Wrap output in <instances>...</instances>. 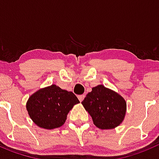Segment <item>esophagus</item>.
Segmentation results:
<instances>
[{
  "instance_id": "34e87169",
  "label": "esophagus",
  "mask_w": 159,
  "mask_h": 159,
  "mask_svg": "<svg viewBox=\"0 0 159 159\" xmlns=\"http://www.w3.org/2000/svg\"><path fill=\"white\" fill-rule=\"evenodd\" d=\"M85 94H83V95H79V96H78V99H79V101L80 102H82V101H83V99L85 98Z\"/></svg>"
}]
</instances>
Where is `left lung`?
Wrapping results in <instances>:
<instances>
[{"instance_id":"left-lung-1","label":"left lung","mask_w":159,"mask_h":159,"mask_svg":"<svg viewBox=\"0 0 159 159\" xmlns=\"http://www.w3.org/2000/svg\"><path fill=\"white\" fill-rule=\"evenodd\" d=\"M82 106L91 116L93 124L102 129H111L123 121L126 113V102L115 91L98 85L92 88Z\"/></svg>"}]
</instances>
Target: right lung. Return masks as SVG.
<instances>
[{"instance_id": "add662e5", "label": "right lung", "mask_w": 159, "mask_h": 159, "mask_svg": "<svg viewBox=\"0 0 159 159\" xmlns=\"http://www.w3.org/2000/svg\"><path fill=\"white\" fill-rule=\"evenodd\" d=\"M78 103L76 95L53 84L33 93L26 102V110L38 126L53 129L66 122L70 110Z\"/></svg>"}]
</instances>
